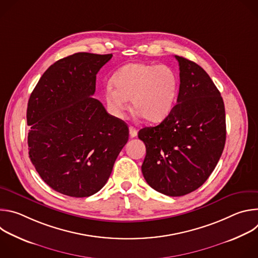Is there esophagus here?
<instances>
[{"instance_id":"esophagus-1","label":"esophagus","mask_w":258,"mask_h":258,"mask_svg":"<svg viewBox=\"0 0 258 258\" xmlns=\"http://www.w3.org/2000/svg\"><path fill=\"white\" fill-rule=\"evenodd\" d=\"M138 135V131L134 126H130V136L131 138H135Z\"/></svg>"}]
</instances>
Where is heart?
<instances>
[{"label": "heart", "mask_w": 258, "mask_h": 258, "mask_svg": "<svg viewBox=\"0 0 258 258\" xmlns=\"http://www.w3.org/2000/svg\"><path fill=\"white\" fill-rule=\"evenodd\" d=\"M113 84L105 87V100L109 112L122 117L127 99L133 108L147 121L163 120L174 106L178 81L174 71L165 65L133 63L121 68Z\"/></svg>", "instance_id": "obj_1"}]
</instances>
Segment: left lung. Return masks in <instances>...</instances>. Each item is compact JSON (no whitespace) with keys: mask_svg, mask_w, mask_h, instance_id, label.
Returning a JSON list of instances; mask_svg holds the SVG:
<instances>
[{"mask_svg":"<svg viewBox=\"0 0 258 258\" xmlns=\"http://www.w3.org/2000/svg\"><path fill=\"white\" fill-rule=\"evenodd\" d=\"M176 104L164 120L140 130L146 145L142 172L148 185L171 197L201 187L215 168L226 143L225 104L206 71L183 57Z\"/></svg>","mask_w":258,"mask_h":258,"instance_id":"left-lung-1","label":"left lung"}]
</instances>
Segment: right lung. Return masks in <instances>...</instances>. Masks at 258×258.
Wrapping results in <instances>:
<instances>
[{
    "mask_svg": "<svg viewBox=\"0 0 258 258\" xmlns=\"http://www.w3.org/2000/svg\"><path fill=\"white\" fill-rule=\"evenodd\" d=\"M112 54L76 53L51 65L28 100L29 158L56 192L89 197L100 191L128 140L126 123L92 96Z\"/></svg>",
    "mask_w": 258,
    "mask_h": 258,
    "instance_id": "right-lung-1",
    "label": "right lung"
}]
</instances>
